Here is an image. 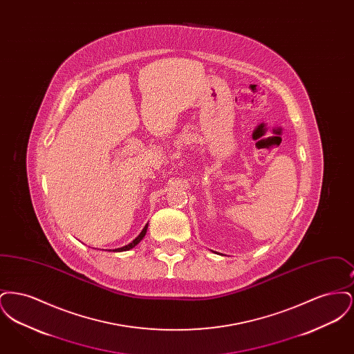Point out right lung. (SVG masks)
I'll list each match as a JSON object with an SVG mask.
<instances>
[{
	"label": "right lung",
	"instance_id": "1",
	"mask_svg": "<svg viewBox=\"0 0 354 354\" xmlns=\"http://www.w3.org/2000/svg\"><path fill=\"white\" fill-rule=\"evenodd\" d=\"M147 227H149V224H146V227L142 230V232L138 235V237H135L134 240L130 243V244H127V245H124V247H122V248H117V250H113V252H123V251H129V250H131V248H134L135 245L138 244V243H140V240L145 237L146 235V232H147ZM111 251V250H110Z\"/></svg>",
	"mask_w": 354,
	"mask_h": 354
}]
</instances>
